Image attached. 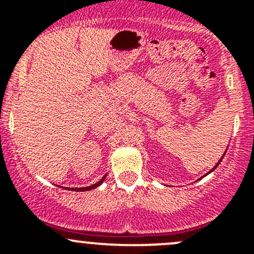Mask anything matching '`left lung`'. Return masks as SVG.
Segmentation results:
<instances>
[{
  "label": "left lung",
  "instance_id": "obj_1",
  "mask_svg": "<svg viewBox=\"0 0 254 254\" xmlns=\"http://www.w3.org/2000/svg\"><path fill=\"white\" fill-rule=\"evenodd\" d=\"M225 153H226V151H225ZM225 153H224V155H222V157H221V158H220V161H219V162H217V163H216V166H215V167H214V168H212V170H211V171H210V172H212V171H214V170H215V168H216V167H217V166H219V165H220V162H221V160H222V158H224ZM210 172H209V173H210ZM205 176H206V175H205Z\"/></svg>",
  "mask_w": 254,
  "mask_h": 254
}]
</instances>
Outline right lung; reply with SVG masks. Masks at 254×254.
<instances>
[{"label":"right lung","mask_w":254,"mask_h":254,"mask_svg":"<svg viewBox=\"0 0 254 254\" xmlns=\"http://www.w3.org/2000/svg\"><path fill=\"white\" fill-rule=\"evenodd\" d=\"M104 179H106V176H104L103 178L101 179V181L97 182L96 184H93V186L84 187V188H68V189H71V190H75V191H87V190H91V189H94V188H97V187H98V186H101V184L103 183Z\"/></svg>","instance_id":"right-lung-1"}]
</instances>
